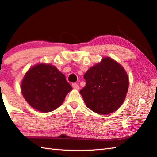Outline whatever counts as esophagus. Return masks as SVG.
<instances>
[{"label":"esophagus","instance_id":"esophagus-1","mask_svg":"<svg viewBox=\"0 0 157 157\" xmlns=\"http://www.w3.org/2000/svg\"><path fill=\"white\" fill-rule=\"evenodd\" d=\"M72 86H73V88H74L75 89H79V85L78 84H76V83H73L72 84Z\"/></svg>","mask_w":157,"mask_h":157}]
</instances>
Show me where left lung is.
I'll return each instance as SVG.
<instances>
[{
	"mask_svg": "<svg viewBox=\"0 0 157 157\" xmlns=\"http://www.w3.org/2000/svg\"><path fill=\"white\" fill-rule=\"evenodd\" d=\"M84 78L86 86L80 90L85 105L94 112L107 115L123 104L129 88L127 72L109 57L90 68Z\"/></svg>",
	"mask_w": 157,
	"mask_h": 157,
	"instance_id": "obj_1",
	"label": "left lung"
}]
</instances>
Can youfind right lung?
<instances>
[{"mask_svg": "<svg viewBox=\"0 0 157 157\" xmlns=\"http://www.w3.org/2000/svg\"><path fill=\"white\" fill-rule=\"evenodd\" d=\"M23 98L32 107L41 112L56 109L72 87L55 66L41 63L26 72L21 84Z\"/></svg>", "mask_w": 157, "mask_h": 157, "instance_id": "1", "label": "right lung"}]
</instances>
